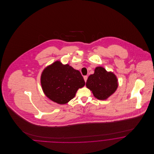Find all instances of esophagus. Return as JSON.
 I'll use <instances>...</instances> for the list:
<instances>
[{
    "label": "esophagus",
    "instance_id": "esophagus-1",
    "mask_svg": "<svg viewBox=\"0 0 154 154\" xmlns=\"http://www.w3.org/2000/svg\"><path fill=\"white\" fill-rule=\"evenodd\" d=\"M84 79L85 81L86 82L87 80V79H88V76H87V75H85V76H84Z\"/></svg>",
    "mask_w": 154,
    "mask_h": 154
}]
</instances>
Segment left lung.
Here are the masks:
<instances>
[{"label": "left lung", "instance_id": "obj_1", "mask_svg": "<svg viewBox=\"0 0 154 154\" xmlns=\"http://www.w3.org/2000/svg\"><path fill=\"white\" fill-rule=\"evenodd\" d=\"M86 86L96 98L105 100L111 95L118 87L117 79L111 72H107L102 67H97L95 73L89 76Z\"/></svg>", "mask_w": 154, "mask_h": 154}]
</instances>
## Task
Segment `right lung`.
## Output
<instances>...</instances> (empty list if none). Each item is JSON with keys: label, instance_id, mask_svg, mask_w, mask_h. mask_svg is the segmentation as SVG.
Masks as SVG:
<instances>
[{"label": "right lung", "instance_id": "1", "mask_svg": "<svg viewBox=\"0 0 154 154\" xmlns=\"http://www.w3.org/2000/svg\"><path fill=\"white\" fill-rule=\"evenodd\" d=\"M41 84L45 95L49 99L64 104L73 99L77 90L83 87L85 82L79 70L57 61L44 69Z\"/></svg>", "mask_w": 154, "mask_h": 154}]
</instances>
